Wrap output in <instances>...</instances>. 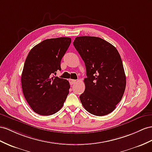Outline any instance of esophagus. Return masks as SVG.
<instances>
[{
  "label": "esophagus",
  "mask_w": 152,
  "mask_h": 152,
  "mask_svg": "<svg viewBox=\"0 0 152 152\" xmlns=\"http://www.w3.org/2000/svg\"><path fill=\"white\" fill-rule=\"evenodd\" d=\"M69 83H70V84H71V85H72L75 84V83H76V80L70 79V80H69Z\"/></svg>",
  "instance_id": "obj_1"
}]
</instances>
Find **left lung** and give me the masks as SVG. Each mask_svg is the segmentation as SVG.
<instances>
[{"label": "left lung", "instance_id": "left-lung-1", "mask_svg": "<svg viewBox=\"0 0 152 152\" xmlns=\"http://www.w3.org/2000/svg\"><path fill=\"white\" fill-rule=\"evenodd\" d=\"M73 45L86 67L85 91L80 99L85 109L98 116L113 112L124 92L126 76L114 45L96 37H78Z\"/></svg>", "mask_w": 152, "mask_h": 152}]
</instances>
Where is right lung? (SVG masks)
<instances>
[{"mask_svg":"<svg viewBox=\"0 0 152 152\" xmlns=\"http://www.w3.org/2000/svg\"><path fill=\"white\" fill-rule=\"evenodd\" d=\"M71 43L69 37L47 39L31 49L26 58L21 76L22 92L38 114H54L64 105L69 82L54 74L61 70V60Z\"/></svg>","mask_w":152,"mask_h":152,"instance_id":"1","label":"right lung"}]
</instances>
